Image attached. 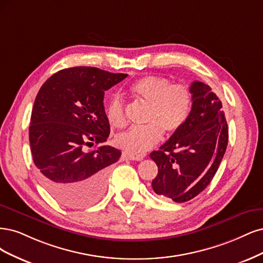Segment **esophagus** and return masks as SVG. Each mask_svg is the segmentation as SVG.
Listing matches in <instances>:
<instances>
[{
  "label": "esophagus",
  "mask_w": 263,
  "mask_h": 263,
  "mask_svg": "<svg viewBox=\"0 0 263 263\" xmlns=\"http://www.w3.org/2000/svg\"><path fill=\"white\" fill-rule=\"evenodd\" d=\"M125 156L131 160H138V162H140V160L144 158V155L142 154H125Z\"/></svg>",
  "instance_id": "obj_1"
}]
</instances>
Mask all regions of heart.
I'll return each mask as SVG.
<instances>
[{"mask_svg": "<svg viewBox=\"0 0 263 263\" xmlns=\"http://www.w3.org/2000/svg\"><path fill=\"white\" fill-rule=\"evenodd\" d=\"M130 90L149 106L144 128H132L118 134L116 145L131 154H143L162 140L163 132L172 135L187 121L191 109V92L183 84H172L164 76L147 75L135 81ZM106 118L112 128L126 124L124 101L114 96L106 107Z\"/></svg>", "mask_w": 263, "mask_h": 263, "instance_id": "heart-1", "label": "heart"}]
</instances>
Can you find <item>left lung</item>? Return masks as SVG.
<instances>
[{"label": "left lung", "mask_w": 263, "mask_h": 263, "mask_svg": "<svg viewBox=\"0 0 263 263\" xmlns=\"http://www.w3.org/2000/svg\"><path fill=\"white\" fill-rule=\"evenodd\" d=\"M192 107L182 128L149 154L158 167L152 188L158 196L187 202L204 190L216 174L228 143L222 103L206 84L190 86Z\"/></svg>", "instance_id": "left-lung-1"}]
</instances>
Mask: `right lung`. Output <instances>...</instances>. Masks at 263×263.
I'll return each instance as SVG.
<instances>
[{"label":"right lung","instance_id":"right-lung-1","mask_svg":"<svg viewBox=\"0 0 263 263\" xmlns=\"http://www.w3.org/2000/svg\"><path fill=\"white\" fill-rule=\"evenodd\" d=\"M128 74L76 66L49 78L39 89L31 112L29 143L40 181L67 208L96 203L106 189L109 166L121 152L100 145L110 133L105 90Z\"/></svg>","mask_w":263,"mask_h":263}]
</instances>
